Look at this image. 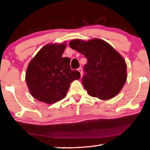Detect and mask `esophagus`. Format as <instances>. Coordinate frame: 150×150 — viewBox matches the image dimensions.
Returning a JSON list of instances; mask_svg holds the SVG:
<instances>
[{
  "label": "esophagus",
  "instance_id": "obj_1",
  "mask_svg": "<svg viewBox=\"0 0 150 150\" xmlns=\"http://www.w3.org/2000/svg\"><path fill=\"white\" fill-rule=\"evenodd\" d=\"M78 71H79L80 72V73H81V76H82L83 75V69H82V68H79V69H77Z\"/></svg>",
  "mask_w": 150,
  "mask_h": 150
}]
</instances>
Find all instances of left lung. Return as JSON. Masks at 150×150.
<instances>
[{
  "label": "left lung",
  "mask_w": 150,
  "mask_h": 150,
  "mask_svg": "<svg viewBox=\"0 0 150 150\" xmlns=\"http://www.w3.org/2000/svg\"><path fill=\"white\" fill-rule=\"evenodd\" d=\"M69 46L87 59L81 80L88 95L108 100L120 93L127 79V66L122 56L110 44L100 39L87 42L75 39Z\"/></svg>",
  "instance_id": "1"
}]
</instances>
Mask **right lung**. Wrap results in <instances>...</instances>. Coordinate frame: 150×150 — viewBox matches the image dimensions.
I'll use <instances>...</instances> for the list:
<instances>
[{"label": "right lung", "mask_w": 150, "mask_h": 150, "mask_svg": "<svg viewBox=\"0 0 150 150\" xmlns=\"http://www.w3.org/2000/svg\"><path fill=\"white\" fill-rule=\"evenodd\" d=\"M65 43L44 45L30 61L26 73L28 87L33 97L47 104L55 103L66 96L70 83L81 77L72 70L69 57H62Z\"/></svg>", "instance_id": "obj_1"}]
</instances>
